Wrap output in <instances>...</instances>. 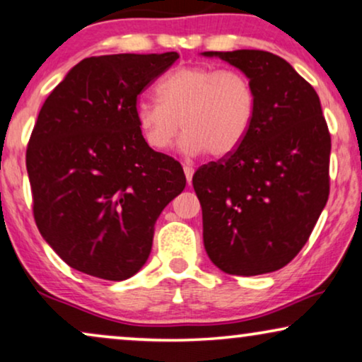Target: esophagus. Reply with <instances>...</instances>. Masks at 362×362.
I'll list each match as a JSON object with an SVG mask.
<instances>
[{"label": "esophagus", "mask_w": 362, "mask_h": 362, "mask_svg": "<svg viewBox=\"0 0 362 362\" xmlns=\"http://www.w3.org/2000/svg\"><path fill=\"white\" fill-rule=\"evenodd\" d=\"M184 172H185V178H187V182H189V185L192 184V177H194V167H190V165H184Z\"/></svg>", "instance_id": "obj_1"}]
</instances>
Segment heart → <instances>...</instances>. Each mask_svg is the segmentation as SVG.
I'll return each instance as SVG.
<instances>
[{
	"instance_id": "b5f03b06",
	"label": "heart",
	"mask_w": 362,
	"mask_h": 362,
	"mask_svg": "<svg viewBox=\"0 0 362 362\" xmlns=\"http://www.w3.org/2000/svg\"><path fill=\"white\" fill-rule=\"evenodd\" d=\"M157 95L139 98L134 105L139 132L157 152H167L182 127L187 152L228 156L245 141L257 109L247 76L209 66L177 67L158 83Z\"/></svg>"
}]
</instances>
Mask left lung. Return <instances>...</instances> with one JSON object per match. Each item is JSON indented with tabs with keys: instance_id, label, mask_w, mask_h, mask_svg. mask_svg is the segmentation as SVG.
Segmentation results:
<instances>
[{
	"instance_id": "left-lung-1",
	"label": "left lung",
	"mask_w": 362,
	"mask_h": 362,
	"mask_svg": "<svg viewBox=\"0 0 362 362\" xmlns=\"http://www.w3.org/2000/svg\"><path fill=\"white\" fill-rule=\"evenodd\" d=\"M248 77L253 124L235 152L195 172L204 245L221 272L272 273L300 253L329 195L331 136L316 90L267 51H206Z\"/></svg>"
}]
</instances>
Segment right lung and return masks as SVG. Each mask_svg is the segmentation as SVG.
<instances>
[{"label":"right lung","mask_w":362,"mask_h":362,"mask_svg":"<svg viewBox=\"0 0 362 362\" xmlns=\"http://www.w3.org/2000/svg\"><path fill=\"white\" fill-rule=\"evenodd\" d=\"M178 59L86 57L45 100L26 151L37 230L71 268L122 281L152 250L156 221L185 189L175 158L139 132L137 95Z\"/></svg>","instance_id":"obj_1"}]
</instances>
